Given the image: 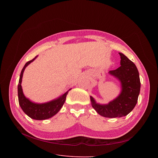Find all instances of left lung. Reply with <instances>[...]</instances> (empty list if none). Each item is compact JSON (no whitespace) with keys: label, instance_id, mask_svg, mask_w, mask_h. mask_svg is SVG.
<instances>
[{"label":"left lung","instance_id":"obj_1","mask_svg":"<svg viewBox=\"0 0 158 158\" xmlns=\"http://www.w3.org/2000/svg\"><path fill=\"white\" fill-rule=\"evenodd\" d=\"M121 66L109 72V74L121 83V92L118 96L106 104L97 103L90 96L92 107L100 115L107 118L125 117L135 108L140 91L139 73L135 63L121 52Z\"/></svg>","mask_w":158,"mask_h":158}]
</instances>
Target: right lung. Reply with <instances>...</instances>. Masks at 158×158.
<instances>
[{"label":"right lung","mask_w":158,"mask_h":158,"mask_svg":"<svg viewBox=\"0 0 158 158\" xmlns=\"http://www.w3.org/2000/svg\"><path fill=\"white\" fill-rule=\"evenodd\" d=\"M37 56H38L37 55L34 59L27 62L21 71L20 79H19V83L18 85V102L19 105H20L23 111L28 117H30L33 119H35V120H45V119H48L53 117L60 111L65 102L66 95H67L71 89H69L67 92L60 95L59 98L45 103H35L27 98L24 94H23L22 88L23 72H24L25 69L27 66L31 63H32Z\"/></svg>","instance_id":"add662e5"}]
</instances>
